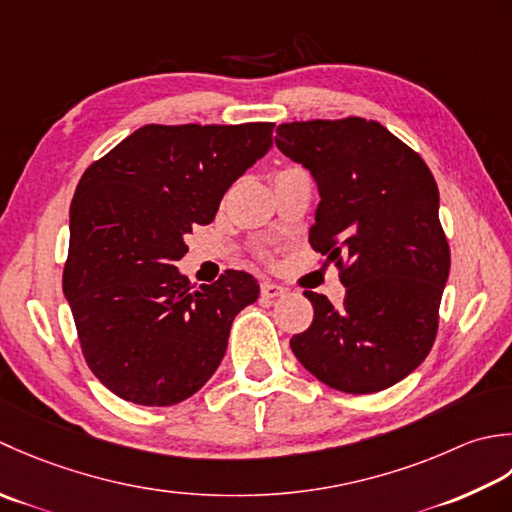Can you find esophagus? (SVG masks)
Returning a JSON list of instances; mask_svg holds the SVG:
<instances>
[{
  "label": "esophagus",
  "instance_id": "34e87169",
  "mask_svg": "<svg viewBox=\"0 0 512 512\" xmlns=\"http://www.w3.org/2000/svg\"><path fill=\"white\" fill-rule=\"evenodd\" d=\"M283 294H285V287L271 283V280H263V283H260V296L267 300H276Z\"/></svg>",
  "mask_w": 512,
  "mask_h": 512
}]
</instances>
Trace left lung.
<instances>
[{
  "label": "left lung",
  "mask_w": 512,
  "mask_h": 512,
  "mask_svg": "<svg viewBox=\"0 0 512 512\" xmlns=\"http://www.w3.org/2000/svg\"><path fill=\"white\" fill-rule=\"evenodd\" d=\"M276 134L278 150L314 174L309 243L347 287L340 307L305 291L314 320L291 351L331 389H389L429 356L440 325L451 249L433 174L378 121H294Z\"/></svg>",
  "instance_id": "left-lung-1"
}]
</instances>
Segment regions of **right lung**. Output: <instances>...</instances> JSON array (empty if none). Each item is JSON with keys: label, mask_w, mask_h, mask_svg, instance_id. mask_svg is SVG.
<instances>
[{"label": "right lung", "mask_w": 512, "mask_h": 512, "mask_svg": "<svg viewBox=\"0 0 512 512\" xmlns=\"http://www.w3.org/2000/svg\"><path fill=\"white\" fill-rule=\"evenodd\" d=\"M274 123L143 125L83 172L70 205L64 294L103 387L143 406L190 398L221 364L229 327L258 298L227 269L196 289L185 234L271 148Z\"/></svg>", "instance_id": "obj_1"}]
</instances>
